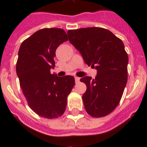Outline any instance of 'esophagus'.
Wrapping results in <instances>:
<instances>
[{
  "label": "esophagus",
  "mask_w": 147,
  "mask_h": 147,
  "mask_svg": "<svg viewBox=\"0 0 147 147\" xmlns=\"http://www.w3.org/2000/svg\"><path fill=\"white\" fill-rule=\"evenodd\" d=\"M75 82H76V83L79 82H80V78L76 76V77H75Z\"/></svg>",
  "instance_id": "1"
}]
</instances>
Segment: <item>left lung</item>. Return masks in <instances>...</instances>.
Listing matches in <instances>:
<instances>
[{
    "instance_id": "8db88e82",
    "label": "left lung",
    "mask_w": 147,
    "mask_h": 147,
    "mask_svg": "<svg viewBox=\"0 0 147 147\" xmlns=\"http://www.w3.org/2000/svg\"><path fill=\"white\" fill-rule=\"evenodd\" d=\"M67 35L85 64L97 70L95 79H80L87 86L82 96L85 110L92 117L106 116L118 106L127 82L128 55L124 43L110 31L99 27L68 30Z\"/></svg>"
}]
</instances>
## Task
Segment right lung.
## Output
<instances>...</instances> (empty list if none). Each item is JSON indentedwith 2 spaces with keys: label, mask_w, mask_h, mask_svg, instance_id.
Instances as JSON below:
<instances>
[{
  "label": "right lung",
  "mask_w": 147,
  "mask_h": 147,
  "mask_svg": "<svg viewBox=\"0 0 147 147\" xmlns=\"http://www.w3.org/2000/svg\"><path fill=\"white\" fill-rule=\"evenodd\" d=\"M67 40L62 28H45L24 40L18 51L16 71L22 91L30 108L45 119L64 113L74 86V76L58 77L50 71L55 67L56 50Z\"/></svg>",
  "instance_id": "add662e5"
}]
</instances>
